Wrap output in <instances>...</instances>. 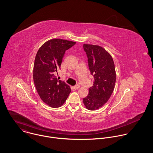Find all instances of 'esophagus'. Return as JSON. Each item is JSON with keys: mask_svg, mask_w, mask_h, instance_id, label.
I'll return each mask as SVG.
<instances>
[{"mask_svg": "<svg viewBox=\"0 0 153 153\" xmlns=\"http://www.w3.org/2000/svg\"><path fill=\"white\" fill-rule=\"evenodd\" d=\"M79 87H80V86H79V85H76L74 86L73 88H74V89H78V88H79Z\"/></svg>", "mask_w": 153, "mask_h": 153, "instance_id": "1", "label": "esophagus"}]
</instances>
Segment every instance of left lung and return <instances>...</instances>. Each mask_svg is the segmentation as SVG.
I'll return each mask as SVG.
<instances>
[{
	"instance_id": "1",
	"label": "left lung",
	"mask_w": 153,
	"mask_h": 153,
	"mask_svg": "<svg viewBox=\"0 0 153 153\" xmlns=\"http://www.w3.org/2000/svg\"><path fill=\"white\" fill-rule=\"evenodd\" d=\"M83 47L91 74L94 77V85L89 89L83 102L87 109L94 111L102 107L112 94L116 81L115 69L112 56L104 48L86 44Z\"/></svg>"
}]
</instances>
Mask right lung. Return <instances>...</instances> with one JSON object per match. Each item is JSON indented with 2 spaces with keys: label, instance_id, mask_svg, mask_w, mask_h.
I'll list each match as a JSON object with an SVG mask.
<instances>
[{
  "label": "right lung",
  "instance_id": "obj_1",
  "mask_svg": "<svg viewBox=\"0 0 153 153\" xmlns=\"http://www.w3.org/2000/svg\"><path fill=\"white\" fill-rule=\"evenodd\" d=\"M75 44L64 39H52L45 42L36 55L33 82L41 100L51 107H61L71 91L69 86L58 80L54 74L61 68L66 51Z\"/></svg>",
  "mask_w": 153,
  "mask_h": 153
}]
</instances>
